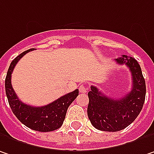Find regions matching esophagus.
I'll return each mask as SVG.
<instances>
[{"mask_svg": "<svg viewBox=\"0 0 154 154\" xmlns=\"http://www.w3.org/2000/svg\"><path fill=\"white\" fill-rule=\"evenodd\" d=\"M79 91H80L81 93H85V92L87 91V87H86V85H80V87H79Z\"/></svg>", "mask_w": 154, "mask_h": 154, "instance_id": "esophagus-1", "label": "esophagus"}]
</instances>
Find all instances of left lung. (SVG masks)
<instances>
[{
  "instance_id": "1",
  "label": "left lung",
  "mask_w": 154,
  "mask_h": 154,
  "mask_svg": "<svg viewBox=\"0 0 154 154\" xmlns=\"http://www.w3.org/2000/svg\"><path fill=\"white\" fill-rule=\"evenodd\" d=\"M116 62L130 69L132 76L131 91L121 99L106 96L93 85L88 92L89 120L96 129L103 131L115 132L128 127L139 115L146 99V81L138 63L127 55L116 59Z\"/></svg>"
}]
</instances>
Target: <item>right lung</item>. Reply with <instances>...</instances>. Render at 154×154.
Returning a JSON list of instances; mask_svg holds the SVG:
<instances>
[{
    "label": "right lung",
    "mask_w": 154,
    "mask_h": 154,
    "mask_svg": "<svg viewBox=\"0 0 154 154\" xmlns=\"http://www.w3.org/2000/svg\"><path fill=\"white\" fill-rule=\"evenodd\" d=\"M32 50L34 49H29L23 52L10 63L5 79L6 95L13 114L23 124L37 131H53L63 125L68 107L77 97L78 90L77 89L63 95L54 102L43 106H32L23 103L13 90L11 85V74L18 61L25 54Z\"/></svg>",
    "instance_id": "right-lung-1"
}]
</instances>
